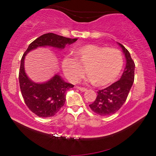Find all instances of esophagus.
<instances>
[{
    "label": "esophagus",
    "instance_id": "1",
    "mask_svg": "<svg viewBox=\"0 0 156 156\" xmlns=\"http://www.w3.org/2000/svg\"><path fill=\"white\" fill-rule=\"evenodd\" d=\"M76 89H78L79 90H80L81 91H85L87 90L86 88H84V87H76Z\"/></svg>",
    "mask_w": 156,
    "mask_h": 156
}]
</instances>
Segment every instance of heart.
<instances>
[{"label": "heart", "mask_w": 156, "mask_h": 156, "mask_svg": "<svg viewBox=\"0 0 156 156\" xmlns=\"http://www.w3.org/2000/svg\"><path fill=\"white\" fill-rule=\"evenodd\" d=\"M75 58L63 59L62 69L70 82L76 83L86 73L87 81L104 87L116 81L123 66V55L114 48L88 44L74 52Z\"/></svg>", "instance_id": "b5f03b06"}]
</instances>
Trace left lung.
<instances>
[{"label":"left lung","instance_id":"obj_1","mask_svg":"<svg viewBox=\"0 0 156 156\" xmlns=\"http://www.w3.org/2000/svg\"><path fill=\"white\" fill-rule=\"evenodd\" d=\"M119 45L122 48L126 59V65L122 76L109 87L98 91L95 101L89 104L91 109L100 116H109L118 112L126 101L134 82L135 63L127 49L120 43Z\"/></svg>","mask_w":156,"mask_h":156}]
</instances>
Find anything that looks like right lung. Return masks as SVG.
<instances>
[{"mask_svg": "<svg viewBox=\"0 0 156 156\" xmlns=\"http://www.w3.org/2000/svg\"><path fill=\"white\" fill-rule=\"evenodd\" d=\"M77 39H71L55 33L44 34L32 42L23 54L19 69V83L24 101L32 112L37 116L47 118L55 116L65 105L66 91L74 85L65 82L59 75L44 84H36L30 80L24 69V59L27 53L37 47L52 46L62 49Z\"/></svg>", "mask_w": 156, "mask_h": 156, "instance_id": "add662e5", "label": "right lung"}]
</instances>
